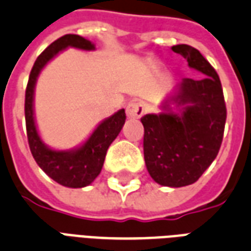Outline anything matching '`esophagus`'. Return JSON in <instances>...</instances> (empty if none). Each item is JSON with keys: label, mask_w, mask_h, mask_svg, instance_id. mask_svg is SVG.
Returning a JSON list of instances; mask_svg holds the SVG:
<instances>
[{"label": "esophagus", "mask_w": 251, "mask_h": 251, "mask_svg": "<svg viewBox=\"0 0 251 251\" xmlns=\"http://www.w3.org/2000/svg\"><path fill=\"white\" fill-rule=\"evenodd\" d=\"M145 113V108L139 102H129L126 105V114L129 118H141Z\"/></svg>", "instance_id": "34e87169"}]
</instances>
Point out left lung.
Segmentation results:
<instances>
[{
  "label": "left lung",
  "mask_w": 251,
  "mask_h": 251,
  "mask_svg": "<svg viewBox=\"0 0 251 251\" xmlns=\"http://www.w3.org/2000/svg\"><path fill=\"white\" fill-rule=\"evenodd\" d=\"M172 51L205 76L200 80L184 77L176 95L163 105V113L141 118L143 154L147 171L158 184L184 187L198 181L219 154L226 105L219 75L199 50L177 45ZM174 102L179 106L177 115L169 113Z\"/></svg>",
  "instance_id": "8db88e82"
}]
</instances>
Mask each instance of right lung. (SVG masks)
<instances>
[{
  "mask_svg": "<svg viewBox=\"0 0 251 251\" xmlns=\"http://www.w3.org/2000/svg\"><path fill=\"white\" fill-rule=\"evenodd\" d=\"M76 47L81 50H93L95 46L83 36L67 34L52 42L43 52L36 57L35 63L28 76L26 95H25V118H26V131L31 154L38 166L49 175L52 180L70 188H81L89 185L99 176L104 166L105 155L110 143L117 138L125 124V110L121 109L112 117L101 122L93 131L89 139L75 151L51 150L43 145L38 135L35 122H34V87L36 77L42 68L52 59L56 53L67 47Z\"/></svg>",
  "mask_w": 251,
  "mask_h": 251,
  "instance_id": "obj_1",
  "label": "right lung"
}]
</instances>
